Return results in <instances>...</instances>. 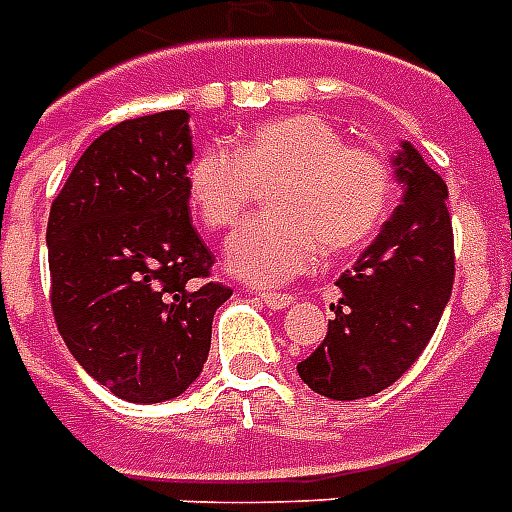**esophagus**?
I'll use <instances>...</instances> for the list:
<instances>
[{"instance_id":"obj_1","label":"esophagus","mask_w":512,"mask_h":512,"mask_svg":"<svg viewBox=\"0 0 512 512\" xmlns=\"http://www.w3.org/2000/svg\"><path fill=\"white\" fill-rule=\"evenodd\" d=\"M268 309H287V306L293 304L295 298L290 293H271V290H263V293L257 295Z\"/></svg>"}]
</instances>
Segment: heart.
I'll return each mask as SVG.
<instances>
[{
	"label": "heart",
	"mask_w": 512,
	"mask_h": 512,
	"mask_svg": "<svg viewBox=\"0 0 512 512\" xmlns=\"http://www.w3.org/2000/svg\"><path fill=\"white\" fill-rule=\"evenodd\" d=\"M276 214L249 222L227 244V268L274 285L312 268L323 249L344 255L372 241L393 206V170L380 151L347 146L331 121L293 113L263 121L236 149L208 146L187 173L189 198L208 230L236 227L268 187Z\"/></svg>",
	"instance_id": "1"
}]
</instances>
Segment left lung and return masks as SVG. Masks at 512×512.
Here are the masks:
<instances>
[{"label":"left lung","mask_w":512,"mask_h":512,"mask_svg":"<svg viewBox=\"0 0 512 512\" xmlns=\"http://www.w3.org/2000/svg\"><path fill=\"white\" fill-rule=\"evenodd\" d=\"M401 206L352 271L336 279L320 347L298 363L301 380L336 401L385 391L418 361L445 312L456 276L448 184L410 143L393 157Z\"/></svg>","instance_id":"8db88e82"}]
</instances>
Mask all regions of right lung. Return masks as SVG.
<instances>
[{"mask_svg": "<svg viewBox=\"0 0 512 512\" xmlns=\"http://www.w3.org/2000/svg\"><path fill=\"white\" fill-rule=\"evenodd\" d=\"M187 111L102 132L48 217L56 328L94 380L132 404L176 399L198 380L211 320L233 295L189 217Z\"/></svg>", "mask_w": 512, "mask_h": 512, "instance_id": "add662e5", "label": "right lung"}]
</instances>
